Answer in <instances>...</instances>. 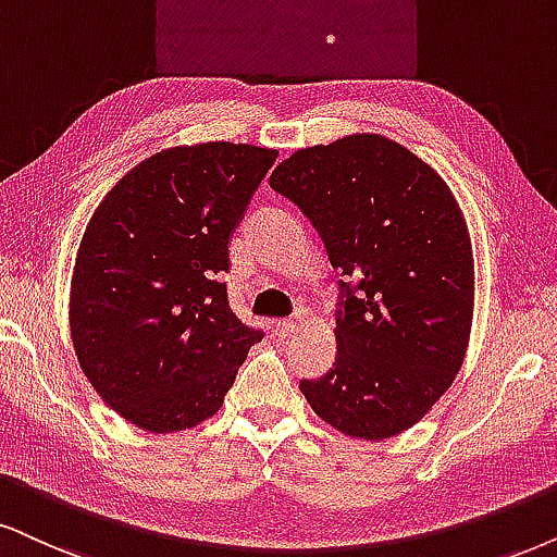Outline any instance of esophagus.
Instances as JSON below:
<instances>
[{"label": "esophagus", "instance_id": "obj_1", "mask_svg": "<svg viewBox=\"0 0 557 557\" xmlns=\"http://www.w3.org/2000/svg\"><path fill=\"white\" fill-rule=\"evenodd\" d=\"M295 329H298V315H290V319L277 321V334L280 336H290V334H295Z\"/></svg>", "mask_w": 557, "mask_h": 557}]
</instances>
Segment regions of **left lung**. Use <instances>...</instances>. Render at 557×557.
Wrapping results in <instances>:
<instances>
[{
    "label": "left lung",
    "mask_w": 557,
    "mask_h": 557,
    "mask_svg": "<svg viewBox=\"0 0 557 557\" xmlns=\"http://www.w3.org/2000/svg\"><path fill=\"white\" fill-rule=\"evenodd\" d=\"M274 193L302 210L339 270L336 362L302 396L360 440L413 426L460 370L473 321L466 218L432 166L383 136L295 151Z\"/></svg>",
    "instance_id": "left-lung-1"
}]
</instances>
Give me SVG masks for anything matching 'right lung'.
<instances>
[{"mask_svg": "<svg viewBox=\"0 0 557 557\" xmlns=\"http://www.w3.org/2000/svg\"><path fill=\"white\" fill-rule=\"evenodd\" d=\"M274 159L223 140L159 151L91 215L74 267V349L131 424L166 434L210 419L262 342V329L231 311L221 277Z\"/></svg>", "mask_w": 557, "mask_h": 557, "instance_id": "1", "label": "right lung"}]
</instances>
